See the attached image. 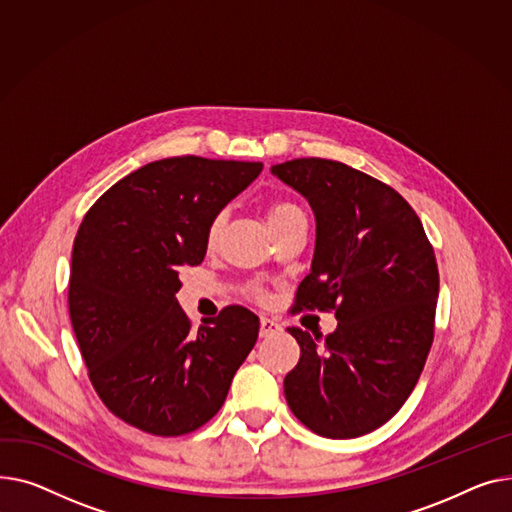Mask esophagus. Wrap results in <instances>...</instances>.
Wrapping results in <instances>:
<instances>
[{"label": "esophagus", "instance_id": "1", "mask_svg": "<svg viewBox=\"0 0 512 512\" xmlns=\"http://www.w3.org/2000/svg\"><path fill=\"white\" fill-rule=\"evenodd\" d=\"M281 333V324L275 322L273 318H260V337H270V335H277Z\"/></svg>", "mask_w": 512, "mask_h": 512}]
</instances>
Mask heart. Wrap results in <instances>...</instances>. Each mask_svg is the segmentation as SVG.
Here are the masks:
<instances>
[{
	"label": "heart",
	"instance_id": "1",
	"mask_svg": "<svg viewBox=\"0 0 512 512\" xmlns=\"http://www.w3.org/2000/svg\"><path fill=\"white\" fill-rule=\"evenodd\" d=\"M295 210H299V208L289 204V202H277V204H273V206L268 208V223L270 221H277V219H281L285 215H291V213H295ZM221 229H223V215H217L213 221H210V225L206 229V244L208 246H213L217 242Z\"/></svg>",
	"mask_w": 512,
	"mask_h": 512
}]
</instances>
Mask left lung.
Listing matches in <instances>:
<instances>
[{"label":"left lung","mask_w":512,"mask_h":512,"mask_svg":"<svg viewBox=\"0 0 512 512\" xmlns=\"http://www.w3.org/2000/svg\"><path fill=\"white\" fill-rule=\"evenodd\" d=\"M316 219L310 275L295 310H335L322 343L289 328L302 355L285 376L293 415L324 438L364 436L393 417L424 370L434 339L438 266L422 221L378 179L328 159L270 167Z\"/></svg>","instance_id":"obj_1"}]
</instances>
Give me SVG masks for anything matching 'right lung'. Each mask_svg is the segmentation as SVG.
<instances>
[{"label":"right lung","instance_id":"right-lung-1","mask_svg":"<svg viewBox=\"0 0 512 512\" xmlns=\"http://www.w3.org/2000/svg\"><path fill=\"white\" fill-rule=\"evenodd\" d=\"M262 163L171 157L111 186L74 239L70 318L88 378L126 424L182 436L213 417L258 339L242 306L198 330L179 308V273L206 254V229Z\"/></svg>","mask_w":512,"mask_h":512}]
</instances>
